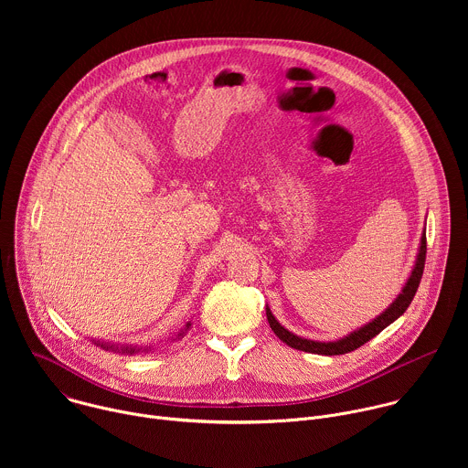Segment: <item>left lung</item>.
<instances>
[{
	"instance_id": "obj_1",
	"label": "left lung",
	"mask_w": 468,
	"mask_h": 468,
	"mask_svg": "<svg viewBox=\"0 0 468 468\" xmlns=\"http://www.w3.org/2000/svg\"><path fill=\"white\" fill-rule=\"evenodd\" d=\"M424 262H426V231H424L422 240H420V250H419V255H417L415 269H413L406 287L402 289V292L398 294V298L390 303V307H387L378 318H374L372 322L365 324L363 327H359L357 331L350 333L348 337H345L341 341H335V343H316V341L302 339V337L294 335V333H291L289 329H285L274 318V314L271 313L269 307H266V318H269V324H271V327H272V331L276 333V335L285 345H289L291 348H296V350H302V352H307V354H320V356H343V354L354 352L359 346H363L365 343H368L370 339H374L379 331H383L398 316H402L406 313V309L413 302V298L417 294V289L420 285L422 272H424Z\"/></svg>"
}]
</instances>
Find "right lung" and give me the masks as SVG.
<instances>
[{
  "label": "right lung",
  "mask_w": 468,
  "mask_h": 468,
  "mask_svg": "<svg viewBox=\"0 0 468 468\" xmlns=\"http://www.w3.org/2000/svg\"><path fill=\"white\" fill-rule=\"evenodd\" d=\"M188 327H190V324H186V325H185L183 333H185ZM183 333H179V337H183ZM98 345H100V343H98ZM101 346H103V348H107V350H112V352H116V350H118V352H122V354H135V352H139L135 346H127V345H125V346H122V348H118V346L114 348L112 345H101ZM141 350H143V348H141Z\"/></svg>",
  "instance_id": "add662e5"
}]
</instances>
